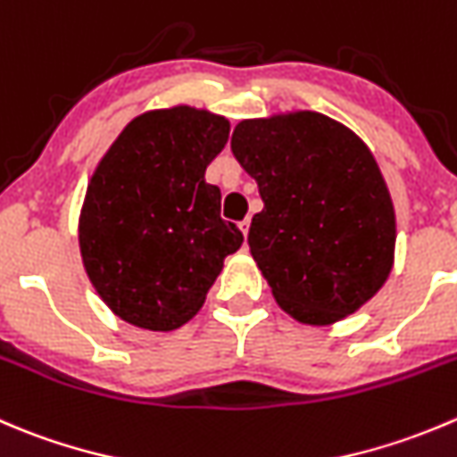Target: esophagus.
<instances>
[{
    "instance_id": "34e87169",
    "label": "esophagus",
    "mask_w": 457,
    "mask_h": 457,
    "mask_svg": "<svg viewBox=\"0 0 457 457\" xmlns=\"http://www.w3.org/2000/svg\"><path fill=\"white\" fill-rule=\"evenodd\" d=\"M238 229H241V232H243V237L247 238V232H250V219L241 220V223H238Z\"/></svg>"
}]
</instances>
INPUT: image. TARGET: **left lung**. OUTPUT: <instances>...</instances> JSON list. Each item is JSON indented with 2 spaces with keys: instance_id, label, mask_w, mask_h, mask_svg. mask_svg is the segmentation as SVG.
<instances>
[{
  "instance_id": "1",
  "label": "left lung",
  "mask_w": 457,
  "mask_h": 457,
  "mask_svg": "<svg viewBox=\"0 0 457 457\" xmlns=\"http://www.w3.org/2000/svg\"><path fill=\"white\" fill-rule=\"evenodd\" d=\"M232 154L259 185L252 259L281 310L305 326L357 312L395 261V207L378 161L346 125L317 111L247 118Z\"/></svg>"
}]
</instances>
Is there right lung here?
I'll use <instances>...</instances> for the list:
<instances>
[{"label": "right lung", "instance_id": "obj_1", "mask_svg": "<svg viewBox=\"0 0 457 457\" xmlns=\"http://www.w3.org/2000/svg\"><path fill=\"white\" fill-rule=\"evenodd\" d=\"M229 120L189 104L136 116L97 162L78 220L84 272L122 321L171 332L198 314L243 234L205 170Z\"/></svg>", "mask_w": 457, "mask_h": 457}]
</instances>
